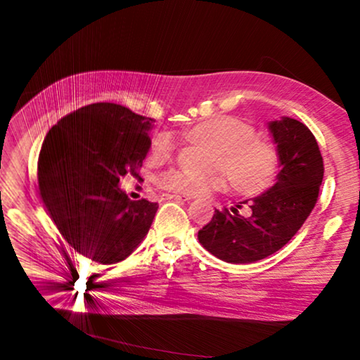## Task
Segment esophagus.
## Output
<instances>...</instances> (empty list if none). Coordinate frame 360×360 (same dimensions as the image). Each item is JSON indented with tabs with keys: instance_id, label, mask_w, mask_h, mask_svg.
<instances>
[{
	"instance_id": "esophagus-1",
	"label": "esophagus",
	"mask_w": 360,
	"mask_h": 360,
	"mask_svg": "<svg viewBox=\"0 0 360 360\" xmlns=\"http://www.w3.org/2000/svg\"><path fill=\"white\" fill-rule=\"evenodd\" d=\"M168 200H176V201H192V198L186 195H167Z\"/></svg>"
}]
</instances>
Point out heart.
<instances>
[{
    "label": "heart",
    "mask_w": 360,
    "mask_h": 360,
    "mask_svg": "<svg viewBox=\"0 0 360 360\" xmlns=\"http://www.w3.org/2000/svg\"><path fill=\"white\" fill-rule=\"evenodd\" d=\"M190 141L200 142L217 153L213 165L223 168L231 187L243 195H258L269 188L278 172V153L269 142L255 139V129L240 119L218 116L190 128ZM168 134L153 141V156L165 158L173 150ZM160 186L176 193L201 195L210 188L226 187L223 173L193 176L179 170H170L160 176Z\"/></svg>",
    "instance_id": "heart-1"
}]
</instances>
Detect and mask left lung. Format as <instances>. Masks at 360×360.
<instances>
[{
	"instance_id": "1",
	"label": "left lung",
	"mask_w": 360,
	"mask_h": 360,
	"mask_svg": "<svg viewBox=\"0 0 360 360\" xmlns=\"http://www.w3.org/2000/svg\"><path fill=\"white\" fill-rule=\"evenodd\" d=\"M275 150L278 174L274 186L248 204L250 215L238 209L215 210L212 221L198 232L201 246L232 264L255 263L280 250L298 232L314 209L323 181V159L316 137L307 125L283 116L267 122Z\"/></svg>"
}]
</instances>
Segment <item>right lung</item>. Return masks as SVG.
I'll return each instance as SVG.
<instances>
[{
    "label": "right lung",
    "instance_id": "right-lung-1",
    "mask_svg": "<svg viewBox=\"0 0 360 360\" xmlns=\"http://www.w3.org/2000/svg\"><path fill=\"white\" fill-rule=\"evenodd\" d=\"M153 119L117 103H93L57 122L38 158V187L58 232L93 262L114 264L147 236L158 202L131 201L119 187L151 147Z\"/></svg>",
    "mask_w": 360,
    "mask_h": 360
}]
</instances>
